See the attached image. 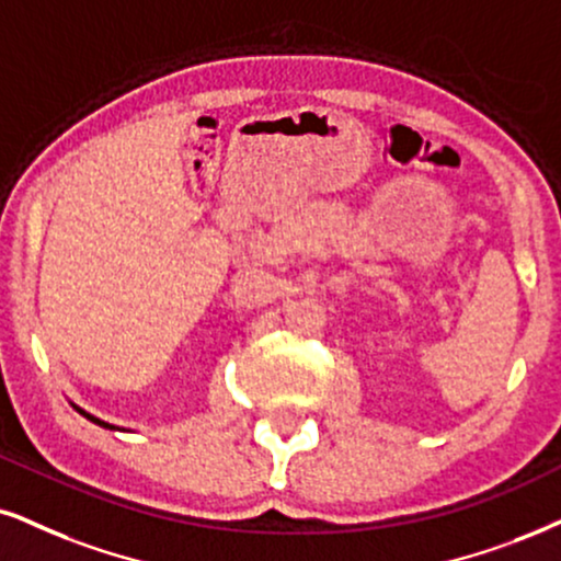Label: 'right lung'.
<instances>
[{
  "instance_id": "1",
  "label": "right lung",
  "mask_w": 561,
  "mask_h": 561,
  "mask_svg": "<svg viewBox=\"0 0 561 561\" xmlns=\"http://www.w3.org/2000/svg\"><path fill=\"white\" fill-rule=\"evenodd\" d=\"M75 408H78V405H75ZM78 411H80V413H82V416H85V419H90V421H93V424H99V426H103V428H119V426H114V424H106V421H101V419L90 416V413H88V411H82V408H78ZM122 432H124V428H122Z\"/></svg>"
}]
</instances>
